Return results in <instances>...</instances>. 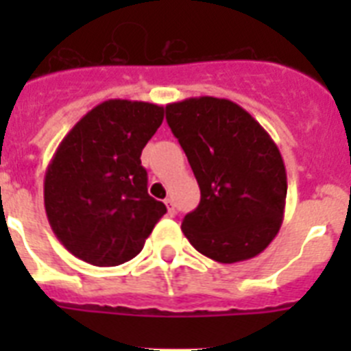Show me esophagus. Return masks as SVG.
Wrapping results in <instances>:
<instances>
[{
	"instance_id": "esophagus-1",
	"label": "esophagus",
	"mask_w": 351,
	"mask_h": 351,
	"mask_svg": "<svg viewBox=\"0 0 351 351\" xmlns=\"http://www.w3.org/2000/svg\"><path fill=\"white\" fill-rule=\"evenodd\" d=\"M164 202H165V206H167V211H169L171 215H175V202H173V198L167 197Z\"/></svg>"
}]
</instances>
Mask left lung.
<instances>
[{"mask_svg": "<svg viewBox=\"0 0 351 351\" xmlns=\"http://www.w3.org/2000/svg\"><path fill=\"white\" fill-rule=\"evenodd\" d=\"M200 187V204L182 231L222 264L253 258L280 230L288 178L277 143L250 112L213 96L165 107Z\"/></svg>", "mask_w": 351, "mask_h": 351, "instance_id": "8db88e82", "label": "left lung"}]
</instances>
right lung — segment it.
Masks as SVG:
<instances>
[{
    "instance_id": "right-lung-1",
    "label": "right lung",
    "mask_w": 351,
    "mask_h": 351,
    "mask_svg": "<svg viewBox=\"0 0 351 351\" xmlns=\"http://www.w3.org/2000/svg\"><path fill=\"white\" fill-rule=\"evenodd\" d=\"M162 120V106L107 100L58 145L43 198L52 231L74 256L100 267L131 261L167 213L149 197L140 160Z\"/></svg>"
}]
</instances>
